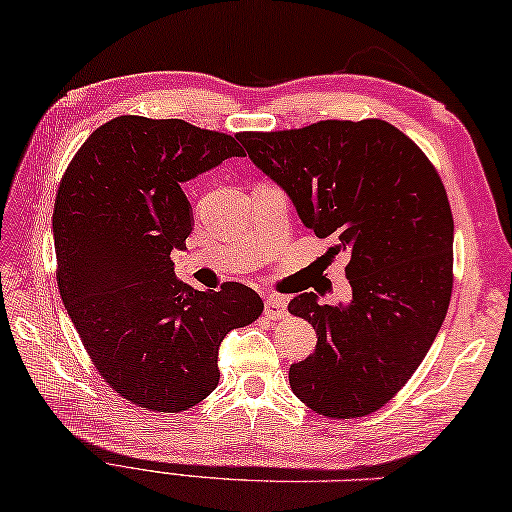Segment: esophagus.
<instances>
[{
    "instance_id": "obj_1",
    "label": "esophagus",
    "mask_w": 512,
    "mask_h": 512,
    "mask_svg": "<svg viewBox=\"0 0 512 512\" xmlns=\"http://www.w3.org/2000/svg\"><path fill=\"white\" fill-rule=\"evenodd\" d=\"M287 312V298L278 294H269L265 298V314L269 318H281Z\"/></svg>"
}]
</instances>
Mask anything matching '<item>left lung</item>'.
<instances>
[{"mask_svg": "<svg viewBox=\"0 0 512 512\" xmlns=\"http://www.w3.org/2000/svg\"><path fill=\"white\" fill-rule=\"evenodd\" d=\"M236 138L301 223L332 240L327 254L350 258V303L321 305L314 292L289 301L318 336L289 385L323 417H365L406 385L448 312L455 225L439 173L383 120Z\"/></svg>", "mask_w": 512, "mask_h": 512, "instance_id": "obj_1", "label": "left lung"}]
</instances>
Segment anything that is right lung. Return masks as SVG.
Returning <instances> with one entry per match:
<instances>
[{
	"mask_svg": "<svg viewBox=\"0 0 512 512\" xmlns=\"http://www.w3.org/2000/svg\"><path fill=\"white\" fill-rule=\"evenodd\" d=\"M243 156L225 133L122 115L86 138L57 189L62 303L106 383L140 408L200 403L218 385L220 343L263 312L247 285L198 292L171 263L194 229L182 185Z\"/></svg>",
	"mask_w": 512,
	"mask_h": 512,
	"instance_id": "add662e5",
	"label": "right lung"
}]
</instances>
